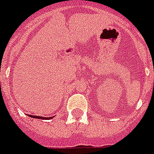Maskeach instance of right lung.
Returning a JSON list of instances; mask_svg holds the SVG:
<instances>
[{
  "label": "right lung",
  "mask_w": 154,
  "mask_h": 154,
  "mask_svg": "<svg viewBox=\"0 0 154 154\" xmlns=\"http://www.w3.org/2000/svg\"><path fill=\"white\" fill-rule=\"evenodd\" d=\"M30 117L34 118V119H53V117H49V118H45V117H41V116H35V115H29Z\"/></svg>",
  "instance_id": "add662e5"
}]
</instances>
